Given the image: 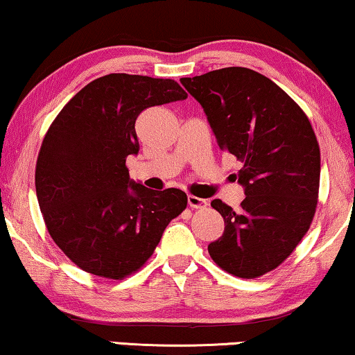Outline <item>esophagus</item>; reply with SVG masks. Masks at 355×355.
<instances>
[{
    "instance_id": "esophagus-1",
    "label": "esophagus",
    "mask_w": 355,
    "mask_h": 355,
    "mask_svg": "<svg viewBox=\"0 0 355 355\" xmlns=\"http://www.w3.org/2000/svg\"><path fill=\"white\" fill-rule=\"evenodd\" d=\"M188 205L191 209H204L207 207V200L200 199L198 196H188Z\"/></svg>"
}]
</instances>
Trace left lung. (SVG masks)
Returning <instances> with one entry per match:
<instances>
[{"instance_id":"1","label":"left lung","mask_w":355,"mask_h":355,"mask_svg":"<svg viewBox=\"0 0 355 355\" xmlns=\"http://www.w3.org/2000/svg\"><path fill=\"white\" fill-rule=\"evenodd\" d=\"M202 105L220 150L244 166L239 210L214 199L225 232L209 245L223 271L255 279L290 257L313 223L320 183V148L311 121L276 83L244 67L180 79Z\"/></svg>"}]
</instances>
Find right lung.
Here are the masks:
<instances>
[{"label": "right lung", "instance_id": "right-lung-1", "mask_svg": "<svg viewBox=\"0 0 355 355\" xmlns=\"http://www.w3.org/2000/svg\"><path fill=\"white\" fill-rule=\"evenodd\" d=\"M187 97L173 79L111 73L52 121L36 161V196L52 241L83 271L113 280L137 272L187 209L182 189L151 191L130 182L125 166L139 153L141 111Z\"/></svg>", "mask_w": 355, "mask_h": 355}]
</instances>
